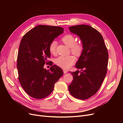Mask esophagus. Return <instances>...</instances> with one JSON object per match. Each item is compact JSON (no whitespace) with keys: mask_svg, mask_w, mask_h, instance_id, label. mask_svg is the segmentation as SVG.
Returning a JSON list of instances; mask_svg holds the SVG:
<instances>
[{"mask_svg":"<svg viewBox=\"0 0 123 123\" xmlns=\"http://www.w3.org/2000/svg\"><path fill=\"white\" fill-rule=\"evenodd\" d=\"M63 72H64V74H66V73L68 72V71L67 70H66V69H64L63 70Z\"/></svg>","mask_w":123,"mask_h":123,"instance_id":"obj_1","label":"esophagus"}]
</instances>
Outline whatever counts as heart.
Returning <instances> with one entry per match:
<instances>
[{"label": "heart", "instance_id": "heart-1", "mask_svg": "<svg viewBox=\"0 0 123 123\" xmlns=\"http://www.w3.org/2000/svg\"><path fill=\"white\" fill-rule=\"evenodd\" d=\"M62 41L67 46L70 48L72 53L76 56L81 55L84 49L83 45L80 42H76V39L74 35L71 34H67L64 35L62 38ZM57 42L55 40L51 41L49 45V51L50 54H55ZM75 62L74 57L71 55L67 56H59L55 60V64L62 68L68 69L71 67Z\"/></svg>", "mask_w": 123, "mask_h": 123}]
</instances>
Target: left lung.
Wrapping results in <instances>:
<instances>
[{
    "instance_id": "left-lung-1",
    "label": "left lung",
    "mask_w": 123,
    "mask_h": 123,
    "mask_svg": "<svg viewBox=\"0 0 123 123\" xmlns=\"http://www.w3.org/2000/svg\"><path fill=\"white\" fill-rule=\"evenodd\" d=\"M73 33L79 36L84 49L75 67L77 70L70 73L73 80L68 86L74 97L85 100L98 92L107 72L108 52L102 35L88 25H78L69 27Z\"/></svg>"
}]
</instances>
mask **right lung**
<instances>
[{
	"label": "right lung",
	"instance_id": "1",
	"mask_svg": "<svg viewBox=\"0 0 123 123\" xmlns=\"http://www.w3.org/2000/svg\"><path fill=\"white\" fill-rule=\"evenodd\" d=\"M61 27L40 25L32 28L22 37L17 59L18 79L25 92L41 99L49 96L54 85L63 75L61 68L53 65L46 70L43 68L50 57L49 45L63 33Z\"/></svg>",
	"mask_w": 123,
	"mask_h": 123
}]
</instances>
